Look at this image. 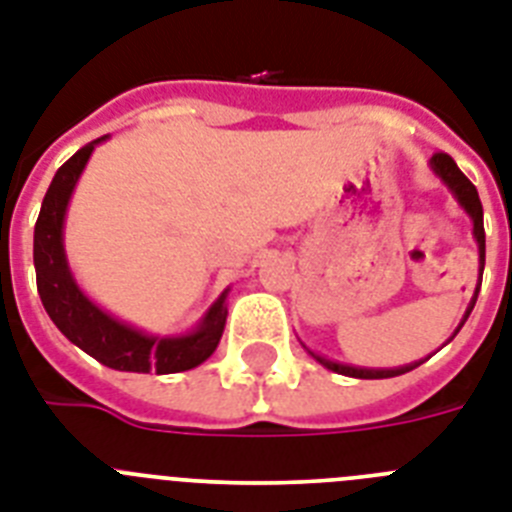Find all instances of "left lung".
<instances>
[{
  "label": "left lung",
  "mask_w": 512,
  "mask_h": 512,
  "mask_svg": "<svg viewBox=\"0 0 512 512\" xmlns=\"http://www.w3.org/2000/svg\"><path fill=\"white\" fill-rule=\"evenodd\" d=\"M429 166H432V171L440 176L442 182H445V187L455 195L458 205H461L468 216H471V221H474V239L476 244H479V276H482L484 273V210H482V200H479V192H476L474 184L468 182V176L458 169V163H455L448 153H435V156L429 158ZM479 286H482V281L476 283L474 299H471V304H468L466 315H463L458 330L463 328V322L468 320L471 309H474L476 296H479ZM458 330H455V333H458ZM309 354L315 356L322 367H328L330 372H338V375H346V377H359V380H385V377L406 375V372H411V369H416L419 364H422V362H414V364H406V367H395V369H367V367H351V364H341V362H330V359L315 354V351H309Z\"/></svg>",
  "instance_id": "1"
}]
</instances>
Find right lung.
<instances>
[{
	"label": "right lung",
	"mask_w": 512,
	"mask_h": 512,
	"mask_svg": "<svg viewBox=\"0 0 512 512\" xmlns=\"http://www.w3.org/2000/svg\"><path fill=\"white\" fill-rule=\"evenodd\" d=\"M109 135L98 137L85 148H80L70 161L59 166L46 190L41 213H38L36 231H33V265H36L38 296L49 312L51 322L64 336L83 349L96 362L106 364L119 372H156V375H174L197 364H203L223 336L226 325V294L223 291L216 304L205 312L192 333L187 336H148L143 330L132 328L127 322L111 317L98 304H93L83 289L72 278V270L64 255V216L72 190L83 174L90 153Z\"/></svg>",
	"instance_id": "1"
}]
</instances>
